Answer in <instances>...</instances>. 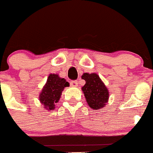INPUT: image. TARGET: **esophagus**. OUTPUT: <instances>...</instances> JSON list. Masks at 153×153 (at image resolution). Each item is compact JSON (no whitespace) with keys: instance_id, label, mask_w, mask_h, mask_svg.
Segmentation results:
<instances>
[{"instance_id":"34e87169","label":"esophagus","mask_w":153,"mask_h":153,"mask_svg":"<svg viewBox=\"0 0 153 153\" xmlns=\"http://www.w3.org/2000/svg\"><path fill=\"white\" fill-rule=\"evenodd\" d=\"M70 86L73 87H76L78 86V81L77 80H74L70 82Z\"/></svg>"}]
</instances>
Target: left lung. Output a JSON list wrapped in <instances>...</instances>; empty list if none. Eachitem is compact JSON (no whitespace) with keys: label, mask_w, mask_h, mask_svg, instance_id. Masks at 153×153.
<instances>
[{"label":"left lung","mask_w":153,"mask_h":153,"mask_svg":"<svg viewBox=\"0 0 153 153\" xmlns=\"http://www.w3.org/2000/svg\"><path fill=\"white\" fill-rule=\"evenodd\" d=\"M82 79L86 81V84L82 87L86 100L90 108L100 109L105 106L109 100V90L99 75L95 73L82 75Z\"/></svg>","instance_id":"1"}]
</instances>
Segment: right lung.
Instances as JSON below:
<instances>
[{
  "label": "right lung",
  "instance_id": "right-lung-1",
  "mask_svg": "<svg viewBox=\"0 0 153 153\" xmlns=\"http://www.w3.org/2000/svg\"><path fill=\"white\" fill-rule=\"evenodd\" d=\"M69 86L70 83L64 78H60L58 74H50L39 96V100L44 105V108L47 110L55 109V103L60 100L62 91Z\"/></svg>",
  "mask_w": 153,
  "mask_h": 153
}]
</instances>
